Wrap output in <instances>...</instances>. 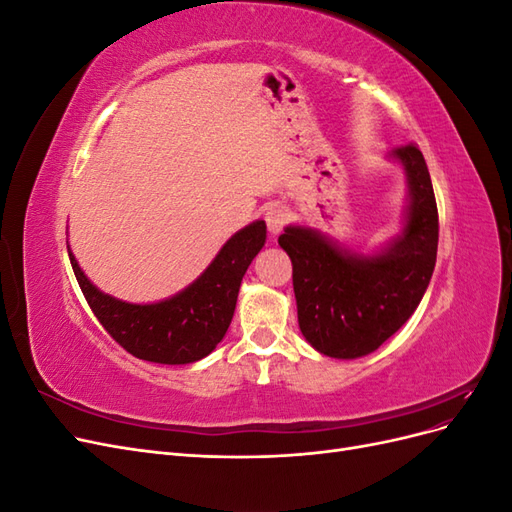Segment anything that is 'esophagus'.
<instances>
[{"mask_svg":"<svg viewBox=\"0 0 512 512\" xmlns=\"http://www.w3.org/2000/svg\"><path fill=\"white\" fill-rule=\"evenodd\" d=\"M288 218H290L288 211L280 205H273L265 211V222H267V226H269L273 235H277V232H280L288 224Z\"/></svg>","mask_w":512,"mask_h":512,"instance_id":"34e87169","label":"esophagus"}]
</instances>
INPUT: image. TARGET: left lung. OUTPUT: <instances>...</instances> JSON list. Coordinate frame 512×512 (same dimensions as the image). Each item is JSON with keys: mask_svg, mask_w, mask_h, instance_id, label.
Instances as JSON below:
<instances>
[{"mask_svg": "<svg viewBox=\"0 0 512 512\" xmlns=\"http://www.w3.org/2000/svg\"><path fill=\"white\" fill-rule=\"evenodd\" d=\"M406 168L404 232L376 256L339 250L316 230L288 226L277 239L292 262L299 327L318 352L356 359L404 327L429 286L438 256V205L421 149H393Z\"/></svg>", "mask_w": 512, "mask_h": 512, "instance_id": "8db88e82", "label": "left lung"}]
</instances>
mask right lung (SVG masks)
Wrapping results in <instances>:
<instances>
[{
  "mask_svg": "<svg viewBox=\"0 0 512 512\" xmlns=\"http://www.w3.org/2000/svg\"><path fill=\"white\" fill-rule=\"evenodd\" d=\"M265 239L267 224L262 220L245 226L226 241L192 286L151 305L108 297L87 280L70 250L68 256L91 312L123 350L151 363L185 365L200 361L222 342L235 314L243 275Z\"/></svg>",
  "mask_w": 512,
  "mask_h": 512,
  "instance_id": "add662e5",
  "label": "right lung"
}]
</instances>
